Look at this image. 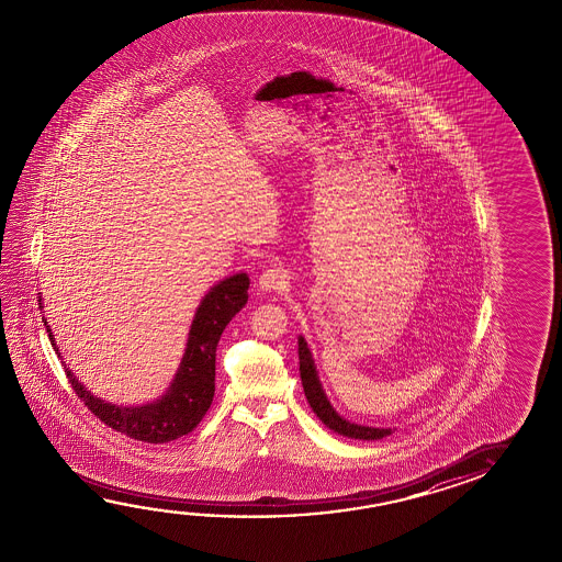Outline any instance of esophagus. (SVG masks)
Returning a JSON list of instances; mask_svg holds the SVG:
<instances>
[{"instance_id":"34e87169","label":"esophagus","mask_w":562,"mask_h":562,"mask_svg":"<svg viewBox=\"0 0 562 562\" xmlns=\"http://www.w3.org/2000/svg\"><path fill=\"white\" fill-rule=\"evenodd\" d=\"M257 285L262 292H284L285 288H288V274H285L284 268H267L258 277Z\"/></svg>"}]
</instances>
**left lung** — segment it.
I'll return each instance as SVG.
<instances>
[{"label": "left lung", "instance_id": "1", "mask_svg": "<svg viewBox=\"0 0 562 562\" xmlns=\"http://www.w3.org/2000/svg\"><path fill=\"white\" fill-rule=\"evenodd\" d=\"M297 357H300V378H302L305 397L312 405L313 414L322 419L325 427L339 432L342 437L360 439V441H378V439H384V437L394 432V429H390V427L384 429V427L352 424L333 407L329 397L323 390L322 380H319L317 367H315V360H313L312 349L307 347V340L302 335L297 337Z\"/></svg>", "mask_w": 562, "mask_h": 562}]
</instances>
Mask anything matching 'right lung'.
<instances>
[{"mask_svg":"<svg viewBox=\"0 0 562 562\" xmlns=\"http://www.w3.org/2000/svg\"><path fill=\"white\" fill-rule=\"evenodd\" d=\"M250 280L245 272L225 278L210 288L195 310L184 357L176 370L170 386L165 394L143 405H117L93 396L82 382H78L75 372L66 367V376L75 387L76 394L88 405L93 415L115 431L143 442L175 441L188 435L202 422L210 409L215 394V350L222 339L227 323L245 307L249 300ZM41 302V297H38ZM43 310V304L38 305ZM50 345L60 357L50 325L43 317ZM63 360V357H60Z\"/></svg>","mask_w":562,"mask_h":562,"instance_id":"add662e5","label":"right lung"}]
</instances>
